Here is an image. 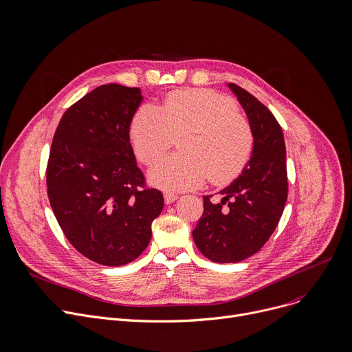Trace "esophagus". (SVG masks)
I'll return each mask as SVG.
<instances>
[{
    "instance_id": "esophagus-1",
    "label": "esophagus",
    "mask_w": 352,
    "mask_h": 352,
    "mask_svg": "<svg viewBox=\"0 0 352 352\" xmlns=\"http://www.w3.org/2000/svg\"><path fill=\"white\" fill-rule=\"evenodd\" d=\"M177 198H178V195L174 194V192H166V194H164V199H166L167 204H173L174 201H177Z\"/></svg>"
}]
</instances>
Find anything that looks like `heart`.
<instances>
[{
    "label": "heart",
    "mask_w": 352,
    "mask_h": 352,
    "mask_svg": "<svg viewBox=\"0 0 352 352\" xmlns=\"http://www.w3.org/2000/svg\"><path fill=\"white\" fill-rule=\"evenodd\" d=\"M178 138L181 153L161 160L150 170V181L167 191L199 186L206 178L215 185L235 179L250 160L254 137L248 117L236 103L209 89L173 91L160 111L140 107L130 124L137 158L151 166Z\"/></svg>",
    "instance_id": "b5f03b06"
}]
</instances>
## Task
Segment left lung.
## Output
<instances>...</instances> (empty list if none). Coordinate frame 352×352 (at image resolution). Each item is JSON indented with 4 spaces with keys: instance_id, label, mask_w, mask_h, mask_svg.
Instances as JSON below:
<instances>
[{
    "instance_id": "obj_1",
    "label": "left lung",
    "mask_w": 352,
    "mask_h": 352,
    "mask_svg": "<svg viewBox=\"0 0 352 352\" xmlns=\"http://www.w3.org/2000/svg\"><path fill=\"white\" fill-rule=\"evenodd\" d=\"M252 124L254 144L242 174L219 194L204 197V214L192 236L217 263H236L259 252L272 236L287 201L286 146L273 113L241 86L229 83Z\"/></svg>"
}]
</instances>
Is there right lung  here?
I'll use <instances>...</instances> for the list:
<instances>
[{"mask_svg":"<svg viewBox=\"0 0 352 352\" xmlns=\"http://www.w3.org/2000/svg\"><path fill=\"white\" fill-rule=\"evenodd\" d=\"M142 100L138 87L117 83L87 93L63 113L46 166V190L63 235L104 266L127 265L143 253L164 206L130 144Z\"/></svg>","mask_w":352,"mask_h":352,"instance_id":"obj_1","label":"right lung"}]
</instances>
